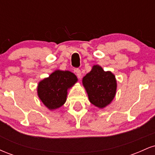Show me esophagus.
<instances>
[{
    "instance_id": "34e87169",
    "label": "esophagus",
    "mask_w": 155,
    "mask_h": 155,
    "mask_svg": "<svg viewBox=\"0 0 155 155\" xmlns=\"http://www.w3.org/2000/svg\"><path fill=\"white\" fill-rule=\"evenodd\" d=\"M75 72H76V75H77L78 77H79V79H81V71H80L79 68H76V70H75Z\"/></svg>"
}]
</instances>
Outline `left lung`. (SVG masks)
<instances>
[{
	"label": "left lung",
	"mask_w": 155,
	"mask_h": 155,
	"mask_svg": "<svg viewBox=\"0 0 155 155\" xmlns=\"http://www.w3.org/2000/svg\"><path fill=\"white\" fill-rule=\"evenodd\" d=\"M82 84L90 102L101 109L111 104L116 95L117 83L114 74L105 71L98 65H93L84 76Z\"/></svg>",
	"instance_id": "left-lung-1"
}]
</instances>
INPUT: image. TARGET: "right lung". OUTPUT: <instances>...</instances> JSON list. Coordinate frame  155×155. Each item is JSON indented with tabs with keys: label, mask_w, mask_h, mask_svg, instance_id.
I'll return each instance as SVG.
<instances>
[{
	"label": "right lung",
	"mask_w": 155,
	"mask_h": 155,
	"mask_svg": "<svg viewBox=\"0 0 155 155\" xmlns=\"http://www.w3.org/2000/svg\"><path fill=\"white\" fill-rule=\"evenodd\" d=\"M77 81L76 76L69 71L55 70L49 77L39 81L37 94L44 106L50 111H54L65 104L68 90Z\"/></svg>",
	"instance_id": "add662e5"
}]
</instances>
